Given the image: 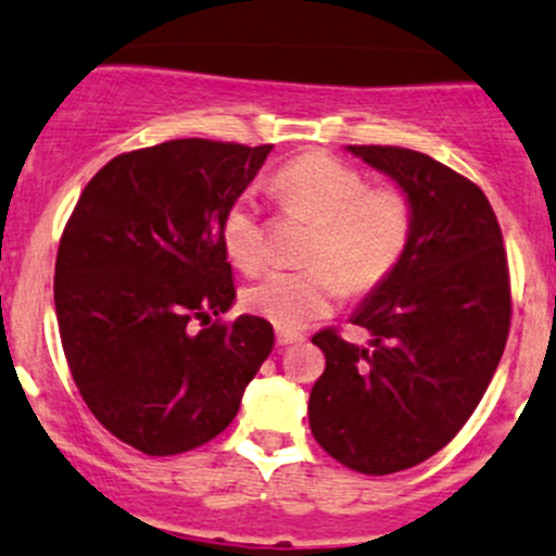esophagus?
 <instances>
[{"mask_svg": "<svg viewBox=\"0 0 556 556\" xmlns=\"http://www.w3.org/2000/svg\"><path fill=\"white\" fill-rule=\"evenodd\" d=\"M306 340V334L301 332H290V329H277V343L279 345H298Z\"/></svg>", "mask_w": 556, "mask_h": 556, "instance_id": "34e87169", "label": "esophagus"}]
</instances>
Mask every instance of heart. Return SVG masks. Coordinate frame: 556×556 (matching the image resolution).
I'll use <instances>...</instances> for the list:
<instances>
[{
    "label": "heart",
    "mask_w": 556,
    "mask_h": 556,
    "mask_svg": "<svg viewBox=\"0 0 556 556\" xmlns=\"http://www.w3.org/2000/svg\"><path fill=\"white\" fill-rule=\"evenodd\" d=\"M279 211L314 224L298 271H271L242 295L250 314L279 329L321 319L348 292L367 295L404 261L414 235L406 189L369 187L358 168L327 152H303L271 176ZM229 261L253 274L266 264V224L250 192L237 194L222 216Z\"/></svg>",
    "instance_id": "1"
}]
</instances>
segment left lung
<instances>
[{
	"mask_svg": "<svg viewBox=\"0 0 556 556\" xmlns=\"http://www.w3.org/2000/svg\"><path fill=\"white\" fill-rule=\"evenodd\" d=\"M399 181L414 235L395 271L351 316L367 348L321 329L325 375L311 388L308 425L332 459L390 475L438 454L483 399L509 334L504 237L483 189L430 155L348 144Z\"/></svg>",
	"mask_w": 556,
	"mask_h": 556,
	"instance_id": "obj_1",
	"label": "left lung"
}]
</instances>
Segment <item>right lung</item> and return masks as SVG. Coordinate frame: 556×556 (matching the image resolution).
Segmentation results:
<instances>
[{"label": "right lung", "mask_w": 556, "mask_h": 556, "mask_svg": "<svg viewBox=\"0 0 556 556\" xmlns=\"http://www.w3.org/2000/svg\"><path fill=\"white\" fill-rule=\"evenodd\" d=\"M268 152L213 139L124 152L65 224L54 311L73 382L142 454H185L227 430L271 353L266 319L222 321L235 303L222 216Z\"/></svg>", "instance_id": "add662e5"}]
</instances>
